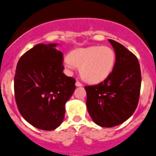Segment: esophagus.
Wrapping results in <instances>:
<instances>
[{
	"instance_id": "obj_1",
	"label": "esophagus",
	"mask_w": 156,
	"mask_h": 156,
	"mask_svg": "<svg viewBox=\"0 0 156 156\" xmlns=\"http://www.w3.org/2000/svg\"><path fill=\"white\" fill-rule=\"evenodd\" d=\"M75 85H76L77 87H81V86H82V84H81V82H79L78 81H77L76 82H75Z\"/></svg>"
}]
</instances>
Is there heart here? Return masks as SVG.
Masks as SVG:
<instances>
[{"mask_svg":"<svg viewBox=\"0 0 156 156\" xmlns=\"http://www.w3.org/2000/svg\"><path fill=\"white\" fill-rule=\"evenodd\" d=\"M116 61V55L109 47H93L79 48L70 53L64 61L68 70L75 66L80 68V75L84 81L96 84L104 81L111 74Z\"/></svg>","mask_w":156,"mask_h":156,"instance_id":"heart-1","label":"heart"}]
</instances>
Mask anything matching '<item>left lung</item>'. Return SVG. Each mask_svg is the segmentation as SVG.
<instances>
[{
  "label": "left lung",
  "instance_id": "8db88e82",
  "mask_svg": "<svg viewBox=\"0 0 156 156\" xmlns=\"http://www.w3.org/2000/svg\"><path fill=\"white\" fill-rule=\"evenodd\" d=\"M116 54L111 74L101 83L85 86L86 106L92 120L102 127L121 124L138 103L141 75L137 57L123 45L109 40Z\"/></svg>",
  "mask_w": 156,
  "mask_h": 156
}]
</instances>
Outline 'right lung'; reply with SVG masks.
Instances as JSON below:
<instances>
[{
	"instance_id": "obj_1",
	"label": "right lung",
	"mask_w": 156,
	"mask_h": 156,
	"mask_svg": "<svg viewBox=\"0 0 156 156\" xmlns=\"http://www.w3.org/2000/svg\"><path fill=\"white\" fill-rule=\"evenodd\" d=\"M57 43L38 44L19 59L14 88L21 115L31 125L52 130L61 125L65 104L75 89V78L63 73Z\"/></svg>"
}]
</instances>
